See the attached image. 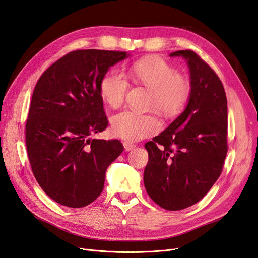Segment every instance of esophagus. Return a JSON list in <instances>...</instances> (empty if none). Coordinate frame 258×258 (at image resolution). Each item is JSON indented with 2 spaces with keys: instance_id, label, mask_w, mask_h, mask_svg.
Masks as SVG:
<instances>
[{
  "instance_id": "esophagus-1",
  "label": "esophagus",
  "mask_w": 258,
  "mask_h": 258,
  "mask_svg": "<svg viewBox=\"0 0 258 258\" xmlns=\"http://www.w3.org/2000/svg\"><path fill=\"white\" fill-rule=\"evenodd\" d=\"M122 144H123V147H125V149L127 150V152H129V150H131L132 148L136 147L135 143H131V142H128V141H125Z\"/></svg>"
}]
</instances>
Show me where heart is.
<instances>
[{"label":"heart","mask_w":258,"mask_h":258,"mask_svg":"<svg viewBox=\"0 0 258 258\" xmlns=\"http://www.w3.org/2000/svg\"><path fill=\"white\" fill-rule=\"evenodd\" d=\"M130 77L136 82L150 90L149 108H157L165 116L179 114L191 96V82L185 76L166 60L159 57H146L130 66ZM129 88L127 78L118 72L105 74L99 85L103 101L117 108L126 98ZM114 135L127 140L139 141L157 133L161 128L154 113H138L125 110L115 114L111 119Z\"/></svg>","instance_id":"obj_1"}]
</instances>
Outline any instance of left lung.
<instances>
[{
	"mask_svg": "<svg viewBox=\"0 0 258 258\" xmlns=\"http://www.w3.org/2000/svg\"><path fill=\"white\" fill-rule=\"evenodd\" d=\"M190 69L191 96L185 110L145 144V189L166 210L200 202L220 177L227 154V100L220 78L192 50H179Z\"/></svg>",
	"mask_w": 258,
	"mask_h": 258,
	"instance_id": "obj_1",
	"label": "left lung"
}]
</instances>
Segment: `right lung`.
<instances>
[{"instance_id":"right-lung-1","label":"right lung","mask_w":258,"mask_h":258,"mask_svg":"<svg viewBox=\"0 0 258 258\" xmlns=\"http://www.w3.org/2000/svg\"><path fill=\"white\" fill-rule=\"evenodd\" d=\"M127 52L76 50L53 63L35 85L25 144L37 182L53 201L90 205L103 190L108 166L123 150L118 140L90 137L109 125L99 92L109 68Z\"/></svg>"}]
</instances>
